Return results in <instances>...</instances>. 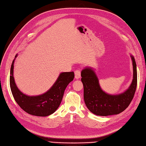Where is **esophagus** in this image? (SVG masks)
<instances>
[{
    "instance_id": "1",
    "label": "esophagus",
    "mask_w": 146,
    "mask_h": 146,
    "mask_svg": "<svg viewBox=\"0 0 146 146\" xmlns=\"http://www.w3.org/2000/svg\"><path fill=\"white\" fill-rule=\"evenodd\" d=\"M81 70H79V69L74 71V74H75V78L76 79H78L81 77Z\"/></svg>"
}]
</instances>
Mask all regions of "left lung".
Returning <instances> with one entry per match:
<instances>
[{
    "label": "left lung",
    "mask_w": 146,
    "mask_h": 146,
    "mask_svg": "<svg viewBox=\"0 0 146 146\" xmlns=\"http://www.w3.org/2000/svg\"><path fill=\"white\" fill-rule=\"evenodd\" d=\"M133 65V79L131 84L123 93L109 94L101 88L96 73L91 67L81 71V81L84 86V100L89 110L94 115L108 116L120 113L125 110L134 96L137 83L135 58L130 55Z\"/></svg>",
    "instance_id": "left-lung-1"
}]
</instances>
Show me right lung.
<instances>
[{"mask_svg":"<svg viewBox=\"0 0 146 146\" xmlns=\"http://www.w3.org/2000/svg\"><path fill=\"white\" fill-rule=\"evenodd\" d=\"M15 56L10 71V87L15 101L24 111L28 113L46 117L53 113L60 106L65 88L74 78V72H62L52 88L43 94L38 96H28L17 88L15 83L13 71Z\"/></svg>","mask_w":146,"mask_h":146,"instance_id":"right-lung-1","label":"right lung"}]
</instances>
